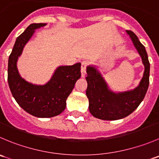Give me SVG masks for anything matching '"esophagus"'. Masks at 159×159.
Masks as SVG:
<instances>
[{"label":"esophagus","mask_w":159,"mask_h":159,"mask_svg":"<svg viewBox=\"0 0 159 159\" xmlns=\"http://www.w3.org/2000/svg\"><path fill=\"white\" fill-rule=\"evenodd\" d=\"M87 65H88V62L86 61H83L81 62V77H82V78H84L86 75V67H87Z\"/></svg>","instance_id":"esophagus-1"}]
</instances>
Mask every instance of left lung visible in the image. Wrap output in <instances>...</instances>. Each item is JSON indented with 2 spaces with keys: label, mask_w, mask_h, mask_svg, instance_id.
Listing matches in <instances>:
<instances>
[{
  "label": "left lung",
  "mask_w": 159,
  "mask_h": 159,
  "mask_svg": "<svg viewBox=\"0 0 159 159\" xmlns=\"http://www.w3.org/2000/svg\"><path fill=\"white\" fill-rule=\"evenodd\" d=\"M134 48L142 57L145 67L143 77L135 89L123 92H115L94 65L87 67L88 88L86 95L89 101V111L95 118L102 120H118L132 113L143 101L149 85V64L148 54L143 44L135 34L126 30Z\"/></svg>",
  "instance_id": "8db88e82"
}]
</instances>
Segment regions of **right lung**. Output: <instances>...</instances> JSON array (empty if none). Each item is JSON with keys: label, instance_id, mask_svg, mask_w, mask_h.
<instances>
[{"label": "right lung", "instance_id": "obj_1", "mask_svg": "<svg viewBox=\"0 0 159 159\" xmlns=\"http://www.w3.org/2000/svg\"><path fill=\"white\" fill-rule=\"evenodd\" d=\"M47 24H31L16 39L8 59L7 81L11 94L25 111L38 118H51L60 115L66 108V100L81 78V63L56 68L45 84L28 82L19 74L17 67L25 44L35 30Z\"/></svg>", "mask_w": 159, "mask_h": 159}]
</instances>
